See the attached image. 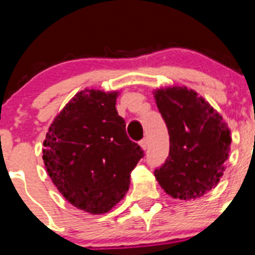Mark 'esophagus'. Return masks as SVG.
<instances>
[{
	"label": "esophagus",
	"mask_w": 255,
	"mask_h": 255,
	"mask_svg": "<svg viewBox=\"0 0 255 255\" xmlns=\"http://www.w3.org/2000/svg\"><path fill=\"white\" fill-rule=\"evenodd\" d=\"M139 145L141 146V149H143V150H146V149H148V145H149L148 139H146V138H143V139H141V140L139 141Z\"/></svg>",
	"instance_id": "esophagus-1"
}]
</instances>
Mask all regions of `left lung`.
<instances>
[{"mask_svg":"<svg viewBox=\"0 0 255 255\" xmlns=\"http://www.w3.org/2000/svg\"><path fill=\"white\" fill-rule=\"evenodd\" d=\"M170 135V152L154 175L175 199H195L224 175L231 136L222 117L194 90L173 87L155 92Z\"/></svg>","mask_w":255,"mask_h":255,"instance_id":"left-lung-1","label":"left lung"}]
</instances>
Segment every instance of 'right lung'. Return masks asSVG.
I'll use <instances>...</instances> for the list:
<instances>
[{"label": "right lung", "instance_id": "1", "mask_svg": "<svg viewBox=\"0 0 255 255\" xmlns=\"http://www.w3.org/2000/svg\"><path fill=\"white\" fill-rule=\"evenodd\" d=\"M117 92L85 89L53 120L44 140L45 168L61 194L90 214L111 210L129 188L144 151L116 110Z\"/></svg>", "mask_w": 255, "mask_h": 255}]
</instances>
